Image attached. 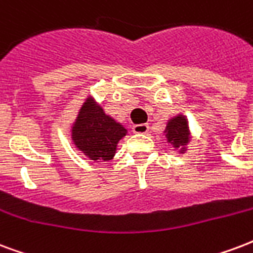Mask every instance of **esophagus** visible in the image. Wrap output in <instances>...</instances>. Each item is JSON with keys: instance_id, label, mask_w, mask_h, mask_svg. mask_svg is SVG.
I'll return each mask as SVG.
<instances>
[{"instance_id": "34e87169", "label": "esophagus", "mask_w": 253, "mask_h": 253, "mask_svg": "<svg viewBox=\"0 0 253 253\" xmlns=\"http://www.w3.org/2000/svg\"><path fill=\"white\" fill-rule=\"evenodd\" d=\"M148 130H149V126L147 124H138L134 125L133 126V132L134 133H148Z\"/></svg>"}]
</instances>
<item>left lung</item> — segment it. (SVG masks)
Instances as JSON below:
<instances>
[{
	"mask_svg": "<svg viewBox=\"0 0 253 253\" xmlns=\"http://www.w3.org/2000/svg\"><path fill=\"white\" fill-rule=\"evenodd\" d=\"M167 138L172 142L174 148L184 147L189 140V132H188V123L184 116H177L173 120H170L167 126Z\"/></svg>",
	"mask_w": 253,
	"mask_h": 253,
	"instance_id": "obj_1",
	"label": "left lung"
}]
</instances>
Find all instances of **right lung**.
<instances>
[{
  "mask_svg": "<svg viewBox=\"0 0 253 253\" xmlns=\"http://www.w3.org/2000/svg\"><path fill=\"white\" fill-rule=\"evenodd\" d=\"M126 129L104 113L100 106L88 100L81 108L72 129L75 145L90 160L108 161L115 156L117 142L124 137Z\"/></svg>",
  "mask_w": 253,
  "mask_h": 253,
  "instance_id": "add662e5",
  "label": "right lung"
}]
</instances>
